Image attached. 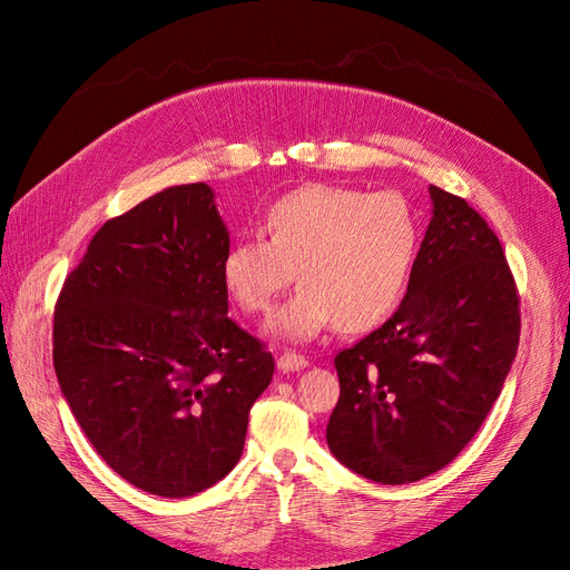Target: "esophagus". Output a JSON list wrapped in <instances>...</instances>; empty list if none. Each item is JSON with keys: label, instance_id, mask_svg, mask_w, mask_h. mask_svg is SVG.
<instances>
[{"label": "esophagus", "instance_id": "esophagus-1", "mask_svg": "<svg viewBox=\"0 0 570 570\" xmlns=\"http://www.w3.org/2000/svg\"><path fill=\"white\" fill-rule=\"evenodd\" d=\"M308 364V358L295 350H285L281 356H278V368L281 371H299Z\"/></svg>", "mask_w": 570, "mask_h": 570}]
</instances>
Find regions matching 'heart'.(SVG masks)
<instances>
[{
	"label": "heart",
	"mask_w": 570,
	"mask_h": 570,
	"mask_svg": "<svg viewBox=\"0 0 570 570\" xmlns=\"http://www.w3.org/2000/svg\"><path fill=\"white\" fill-rule=\"evenodd\" d=\"M264 234L235 239L220 278L245 314H268L297 268L302 285L273 318L289 337H312L333 323L361 333L387 321L406 297L423 243L404 195L323 183L275 199Z\"/></svg>",
	"instance_id": "b5f03b06"
}]
</instances>
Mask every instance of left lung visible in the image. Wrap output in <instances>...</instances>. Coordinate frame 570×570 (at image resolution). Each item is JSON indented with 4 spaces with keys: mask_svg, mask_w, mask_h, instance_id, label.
<instances>
[{
    "mask_svg": "<svg viewBox=\"0 0 570 570\" xmlns=\"http://www.w3.org/2000/svg\"><path fill=\"white\" fill-rule=\"evenodd\" d=\"M433 220L400 308L335 356L327 446L347 469L404 485L473 440L519 352L521 297L502 243L463 197L430 185Z\"/></svg>",
    "mask_w": 570,
    "mask_h": 570,
    "instance_id": "obj_1",
    "label": "left lung"
}]
</instances>
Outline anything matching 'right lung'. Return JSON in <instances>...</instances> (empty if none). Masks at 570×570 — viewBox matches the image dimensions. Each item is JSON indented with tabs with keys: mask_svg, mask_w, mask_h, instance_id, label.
I'll return each instance as SVG.
<instances>
[{
	"mask_svg": "<svg viewBox=\"0 0 570 570\" xmlns=\"http://www.w3.org/2000/svg\"><path fill=\"white\" fill-rule=\"evenodd\" d=\"M230 247L209 185L168 187L97 230L55 306V371L130 485L193 497L243 456L273 354L228 318Z\"/></svg>",
	"mask_w": 570,
	"mask_h": 570,
	"instance_id": "right-lung-1",
	"label": "right lung"
}]
</instances>
